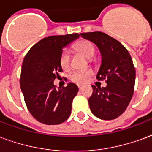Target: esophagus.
Masks as SVG:
<instances>
[{
    "label": "esophagus",
    "mask_w": 152,
    "mask_h": 152,
    "mask_svg": "<svg viewBox=\"0 0 152 152\" xmlns=\"http://www.w3.org/2000/svg\"><path fill=\"white\" fill-rule=\"evenodd\" d=\"M77 86H78V88H79L80 90L82 89V86H81V85H77Z\"/></svg>",
    "instance_id": "34e87169"
}]
</instances>
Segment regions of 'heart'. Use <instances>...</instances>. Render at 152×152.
I'll use <instances>...</instances> for the list:
<instances>
[{
  "instance_id": "b5f03b06",
  "label": "heart",
  "mask_w": 152,
  "mask_h": 152,
  "mask_svg": "<svg viewBox=\"0 0 152 152\" xmlns=\"http://www.w3.org/2000/svg\"><path fill=\"white\" fill-rule=\"evenodd\" d=\"M75 50L83 54L88 59H92L94 56L95 50L92 43L87 40H81L75 45ZM71 56L68 50H64L60 55L59 63L63 70H68L70 67ZM92 75L91 71H78L71 75V80L78 84H84L87 82Z\"/></svg>"
}]
</instances>
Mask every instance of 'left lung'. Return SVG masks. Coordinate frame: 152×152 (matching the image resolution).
<instances>
[{"instance_id":"left-lung-1","label":"left lung","mask_w":152,"mask_h":152,"mask_svg":"<svg viewBox=\"0 0 152 152\" xmlns=\"http://www.w3.org/2000/svg\"><path fill=\"white\" fill-rule=\"evenodd\" d=\"M80 37L95 44L102 57L96 78L105 79L106 87L92 86L89 107L96 117L110 121L120 116L133 97L135 69L128 50L112 37L101 31L81 33Z\"/></svg>"}]
</instances>
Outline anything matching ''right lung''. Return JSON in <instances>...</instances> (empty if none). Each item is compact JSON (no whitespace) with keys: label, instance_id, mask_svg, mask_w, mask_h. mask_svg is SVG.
Wrapping results in <instances>:
<instances>
[{"label":"right lung","instance_id":"1","mask_svg":"<svg viewBox=\"0 0 152 152\" xmlns=\"http://www.w3.org/2000/svg\"><path fill=\"white\" fill-rule=\"evenodd\" d=\"M78 38L77 33L44 38L31 47L23 59L20 87L29 112L40 123L61 124L71 115L78 87L68 83L66 87L56 89L53 80L63 71L59 63L63 50Z\"/></svg>","mask_w":152,"mask_h":152}]
</instances>
